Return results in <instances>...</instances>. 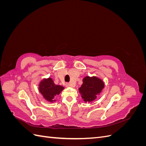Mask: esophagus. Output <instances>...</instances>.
Wrapping results in <instances>:
<instances>
[{
    "label": "esophagus",
    "mask_w": 146,
    "mask_h": 146,
    "mask_svg": "<svg viewBox=\"0 0 146 146\" xmlns=\"http://www.w3.org/2000/svg\"><path fill=\"white\" fill-rule=\"evenodd\" d=\"M66 87H70V86H71V85H70V83H66Z\"/></svg>",
    "instance_id": "obj_1"
}]
</instances>
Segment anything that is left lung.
Instances as JSON below:
<instances>
[{"mask_svg": "<svg viewBox=\"0 0 146 146\" xmlns=\"http://www.w3.org/2000/svg\"><path fill=\"white\" fill-rule=\"evenodd\" d=\"M104 86V82L100 78L86 76L83 79V83L78 90L85 102H91L100 94Z\"/></svg>", "mask_w": 146, "mask_h": 146, "instance_id": "1", "label": "left lung"}]
</instances>
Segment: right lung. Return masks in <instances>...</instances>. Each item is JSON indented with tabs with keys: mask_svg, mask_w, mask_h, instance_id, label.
Wrapping results in <instances>:
<instances>
[{
	"mask_svg": "<svg viewBox=\"0 0 146 146\" xmlns=\"http://www.w3.org/2000/svg\"><path fill=\"white\" fill-rule=\"evenodd\" d=\"M39 91L46 100L54 102L55 97L60 94L64 88L61 85H56L51 78H44L39 84Z\"/></svg>",
	"mask_w": 146,
	"mask_h": 146,
	"instance_id": "right-lung-1",
	"label": "right lung"
}]
</instances>
